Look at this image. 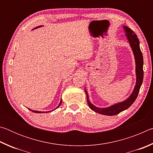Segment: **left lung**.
Masks as SVG:
<instances>
[{"label": "left lung", "instance_id": "8db88e82", "mask_svg": "<svg viewBox=\"0 0 153 153\" xmlns=\"http://www.w3.org/2000/svg\"><path fill=\"white\" fill-rule=\"evenodd\" d=\"M123 27L124 31H125L124 32L126 33V36L128 40L129 46H130L131 50H132L134 59H135L136 75V85L132 93H131L130 96L127 99L123 100L122 102L116 103V104L112 105L111 106H109V107L105 108L97 107L94 105H92L89 100L88 94L87 90L85 88V92H86L87 97V102L90 108L92 111H94V112L102 114V115L108 116L115 115L121 112H122V111L126 110L127 108H128L133 104L134 102L136 99L137 97H138L140 88L142 81H143V56H142V53L140 51V48L139 40L136 33H134V32L130 28L125 26V25H123Z\"/></svg>", "mask_w": 153, "mask_h": 153}]
</instances>
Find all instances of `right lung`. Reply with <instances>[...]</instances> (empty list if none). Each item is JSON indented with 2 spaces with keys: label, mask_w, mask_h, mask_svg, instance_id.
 <instances>
[{
  "label": "right lung",
  "mask_w": 153,
  "mask_h": 153,
  "mask_svg": "<svg viewBox=\"0 0 153 153\" xmlns=\"http://www.w3.org/2000/svg\"><path fill=\"white\" fill-rule=\"evenodd\" d=\"M42 26H43V25H40V26H38V27H35V28H33V30H34V29H36V28H38V27H42ZM61 102H62V100L61 99V101H60V102H59V105L57 106V107H56V108H54V109L53 110V111H54V110H55L56 108H59V106H60L61 105ZM28 109H29L30 111H32V112H33V113H48V112H51V111H34V110H32V109H30V108H28Z\"/></svg>",
  "instance_id": "right-lung-1"
}]
</instances>
